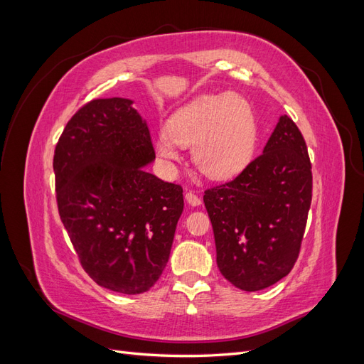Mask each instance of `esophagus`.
Returning a JSON list of instances; mask_svg holds the SVG:
<instances>
[{"label":"esophagus","instance_id":"34e87169","mask_svg":"<svg viewBox=\"0 0 364 364\" xmlns=\"http://www.w3.org/2000/svg\"><path fill=\"white\" fill-rule=\"evenodd\" d=\"M185 200L188 202L191 206H199L202 203V199L199 196H196L193 191L185 193Z\"/></svg>","mask_w":364,"mask_h":364}]
</instances>
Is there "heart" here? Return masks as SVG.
Wrapping results in <instances>:
<instances>
[{"label": "heart", "instance_id": "heart-1", "mask_svg": "<svg viewBox=\"0 0 364 364\" xmlns=\"http://www.w3.org/2000/svg\"><path fill=\"white\" fill-rule=\"evenodd\" d=\"M258 139L252 103L240 94L202 95L181 107L156 138L158 158L171 167L181 147H193L197 168L209 178L223 179L249 164Z\"/></svg>", "mask_w": 364, "mask_h": 364}]
</instances>
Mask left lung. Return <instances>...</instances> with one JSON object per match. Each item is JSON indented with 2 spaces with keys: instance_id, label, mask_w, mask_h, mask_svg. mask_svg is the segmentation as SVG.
<instances>
[{
  "instance_id": "1",
  "label": "left lung",
  "mask_w": 364,
  "mask_h": 364,
  "mask_svg": "<svg viewBox=\"0 0 364 364\" xmlns=\"http://www.w3.org/2000/svg\"><path fill=\"white\" fill-rule=\"evenodd\" d=\"M311 190L305 139L282 115L261 155L203 196L217 266L230 284L258 291L287 277L299 257Z\"/></svg>"
}]
</instances>
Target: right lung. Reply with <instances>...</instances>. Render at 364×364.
<instances>
[{"instance_id":"add662e5","label":"right lung","mask_w":364,"mask_h":364,"mask_svg":"<svg viewBox=\"0 0 364 364\" xmlns=\"http://www.w3.org/2000/svg\"><path fill=\"white\" fill-rule=\"evenodd\" d=\"M153 159L146 119L119 97L79 109L54 150L60 220L82 267L107 290L144 293L167 266L183 190L147 173Z\"/></svg>"}]
</instances>
